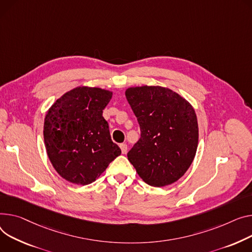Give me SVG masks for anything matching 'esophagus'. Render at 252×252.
Returning a JSON list of instances; mask_svg holds the SVG:
<instances>
[{
    "mask_svg": "<svg viewBox=\"0 0 252 252\" xmlns=\"http://www.w3.org/2000/svg\"><path fill=\"white\" fill-rule=\"evenodd\" d=\"M121 150H122V153L123 154H126V152H127V146H126V144H121Z\"/></svg>",
    "mask_w": 252,
    "mask_h": 252,
    "instance_id": "obj_1",
    "label": "esophagus"
}]
</instances>
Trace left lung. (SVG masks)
I'll return each instance as SVG.
<instances>
[{"mask_svg":"<svg viewBox=\"0 0 252 252\" xmlns=\"http://www.w3.org/2000/svg\"><path fill=\"white\" fill-rule=\"evenodd\" d=\"M126 96L141 128L128 161L149 186L172 184L188 171L196 153L194 109L180 95L160 86L128 88Z\"/></svg>","mask_w":252,"mask_h":252,"instance_id":"1","label":"left lung"}]
</instances>
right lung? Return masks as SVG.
Here are the masks:
<instances>
[{"label":"right lung","mask_w":252,"mask_h":252,"mask_svg":"<svg viewBox=\"0 0 252 252\" xmlns=\"http://www.w3.org/2000/svg\"><path fill=\"white\" fill-rule=\"evenodd\" d=\"M111 97L107 90L78 87L48 109L43 126L46 153L65 180L87 186L122 154L102 116Z\"/></svg>","instance_id":"obj_1"}]
</instances>
